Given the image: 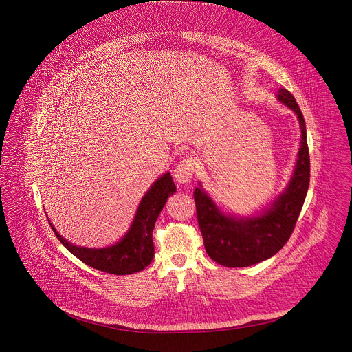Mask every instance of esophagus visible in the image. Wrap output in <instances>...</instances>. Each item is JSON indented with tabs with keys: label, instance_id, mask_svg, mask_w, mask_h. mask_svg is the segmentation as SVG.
<instances>
[{
	"label": "esophagus",
	"instance_id": "34e87169",
	"mask_svg": "<svg viewBox=\"0 0 352 352\" xmlns=\"http://www.w3.org/2000/svg\"><path fill=\"white\" fill-rule=\"evenodd\" d=\"M195 170H197V161L194 158H187L177 166L174 174L179 184H186L192 179Z\"/></svg>",
	"mask_w": 352,
	"mask_h": 352
}]
</instances>
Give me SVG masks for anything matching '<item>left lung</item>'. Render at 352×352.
Listing matches in <instances>:
<instances>
[{
  "label": "left lung",
  "mask_w": 352,
  "mask_h": 352,
  "mask_svg": "<svg viewBox=\"0 0 352 352\" xmlns=\"http://www.w3.org/2000/svg\"><path fill=\"white\" fill-rule=\"evenodd\" d=\"M277 98L293 109L301 126V146L294 174L284 194L268 210L254 218L237 219L219 211L199 187L194 191L197 218L207 254L228 268L251 267L280 251L294 231L310 182V155L306 125L294 96L281 88Z\"/></svg>",
  "instance_id": "left-lung-1"
}]
</instances>
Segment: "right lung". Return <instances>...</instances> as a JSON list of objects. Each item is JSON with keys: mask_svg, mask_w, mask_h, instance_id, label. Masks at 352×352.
<instances>
[{"mask_svg": "<svg viewBox=\"0 0 352 352\" xmlns=\"http://www.w3.org/2000/svg\"><path fill=\"white\" fill-rule=\"evenodd\" d=\"M175 192V184L170 173L158 178L138 206L133 224L118 244L91 250L68 243L51 226L59 241L84 264L111 274H132L146 268L154 256L153 228L168 197Z\"/></svg>", "mask_w": 352, "mask_h": 352, "instance_id": "1", "label": "right lung"}]
</instances>
